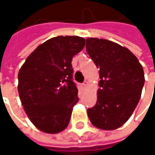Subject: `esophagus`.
<instances>
[{"label": "esophagus", "mask_w": 155, "mask_h": 155, "mask_svg": "<svg viewBox=\"0 0 155 155\" xmlns=\"http://www.w3.org/2000/svg\"><path fill=\"white\" fill-rule=\"evenodd\" d=\"M87 85H88V82H87V81H84V82L81 84L82 88H86V87H87Z\"/></svg>", "instance_id": "obj_1"}]
</instances>
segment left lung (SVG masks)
Returning a JSON list of instances; mask_svg holds the SVG:
<instances>
[{
	"label": "left lung",
	"instance_id": "obj_1",
	"mask_svg": "<svg viewBox=\"0 0 155 155\" xmlns=\"http://www.w3.org/2000/svg\"><path fill=\"white\" fill-rule=\"evenodd\" d=\"M86 50L101 79L97 102L87 110L89 118L98 128L117 129L138 104L144 84L143 67L127 48L107 39L87 38Z\"/></svg>",
	"mask_w": 155,
	"mask_h": 155
}]
</instances>
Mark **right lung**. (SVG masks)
I'll list each match as a JSON object with an SVG mask.
<instances>
[{
	"mask_svg": "<svg viewBox=\"0 0 155 155\" xmlns=\"http://www.w3.org/2000/svg\"><path fill=\"white\" fill-rule=\"evenodd\" d=\"M85 46L77 36H58L37 47L18 72V91L25 112L42 132L56 134L69 124L79 101L72 60Z\"/></svg>",
	"mask_w": 155,
	"mask_h": 155,
	"instance_id": "right-lung-1",
	"label": "right lung"
}]
</instances>
